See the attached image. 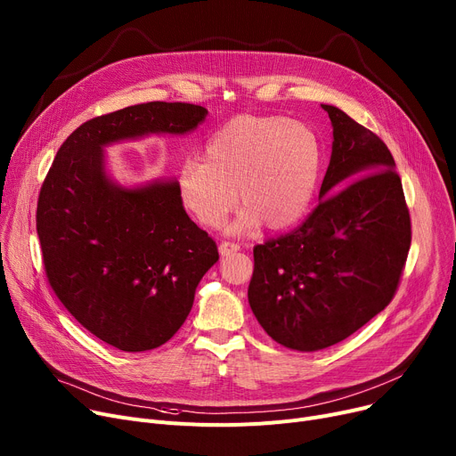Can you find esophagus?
Returning a JSON list of instances; mask_svg holds the SVG:
<instances>
[{
    "mask_svg": "<svg viewBox=\"0 0 456 456\" xmlns=\"http://www.w3.org/2000/svg\"><path fill=\"white\" fill-rule=\"evenodd\" d=\"M218 249H220V255H222V256H227V255H231V253L240 249V246H238L236 242H222Z\"/></svg>",
    "mask_w": 456,
    "mask_h": 456,
    "instance_id": "obj_1",
    "label": "esophagus"
}]
</instances>
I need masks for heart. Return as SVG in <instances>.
<instances>
[{
	"label": "heart",
	"instance_id": "1",
	"mask_svg": "<svg viewBox=\"0 0 456 456\" xmlns=\"http://www.w3.org/2000/svg\"><path fill=\"white\" fill-rule=\"evenodd\" d=\"M320 170L314 133L281 116H238L177 172L179 200L200 225L218 229L238 203L232 231H272L297 224L313 201Z\"/></svg>",
	"mask_w": 456,
	"mask_h": 456
}]
</instances>
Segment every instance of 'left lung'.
<instances>
[{
  "label": "left lung",
  "instance_id": "1",
  "mask_svg": "<svg viewBox=\"0 0 456 456\" xmlns=\"http://www.w3.org/2000/svg\"><path fill=\"white\" fill-rule=\"evenodd\" d=\"M332 153L320 203L294 231L253 248L249 306L296 351L346 340L395 296L412 231L395 162L375 133L322 105Z\"/></svg>",
  "mask_w": 456,
  "mask_h": 456
}]
</instances>
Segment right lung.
I'll list each match as a JSON object with an SVG mask.
<instances>
[{
    "label": "right lung",
    "mask_w": 456,
    "mask_h": 456,
    "mask_svg": "<svg viewBox=\"0 0 456 456\" xmlns=\"http://www.w3.org/2000/svg\"><path fill=\"white\" fill-rule=\"evenodd\" d=\"M208 110L151 102L92 118L71 133L37 205L44 270L55 296L94 337L127 353L155 349L181 329L216 242L188 218L177 181L124 188L105 174V146L184 134Z\"/></svg>",
    "instance_id": "right-lung-1"
}]
</instances>
